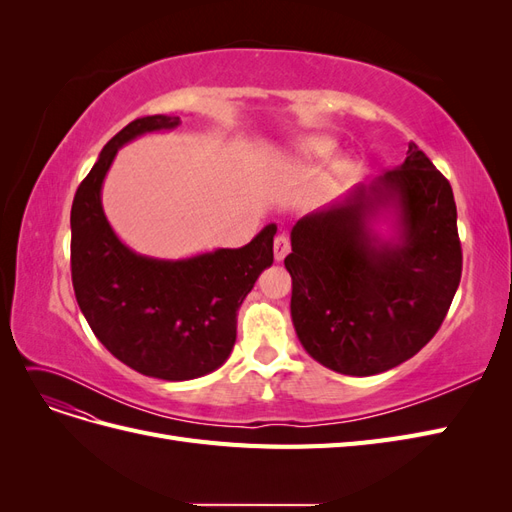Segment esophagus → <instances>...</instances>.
I'll return each mask as SVG.
<instances>
[{
  "label": "esophagus",
  "instance_id": "obj_1",
  "mask_svg": "<svg viewBox=\"0 0 512 512\" xmlns=\"http://www.w3.org/2000/svg\"><path fill=\"white\" fill-rule=\"evenodd\" d=\"M290 252V241L286 235H277L273 241V258L280 262L286 258V254Z\"/></svg>",
  "mask_w": 512,
  "mask_h": 512
}]
</instances>
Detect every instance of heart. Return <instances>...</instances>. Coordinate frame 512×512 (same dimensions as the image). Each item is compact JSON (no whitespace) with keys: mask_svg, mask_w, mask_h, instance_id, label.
<instances>
[{"mask_svg":"<svg viewBox=\"0 0 512 512\" xmlns=\"http://www.w3.org/2000/svg\"><path fill=\"white\" fill-rule=\"evenodd\" d=\"M335 138L327 136V134H307L301 136L299 141H294L290 145V149L286 151L284 156V166L288 168H309L314 164H320L322 160H327L331 153L335 151ZM331 175L337 177L344 173V162L335 160L331 164Z\"/></svg>","mask_w":512,"mask_h":512,"instance_id":"b5f03b06","label":"heart"}]
</instances>
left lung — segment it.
<instances>
[{
  "mask_svg": "<svg viewBox=\"0 0 512 512\" xmlns=\"http://www.w3.org/2000/svg\"><path fill=\"white\" fill-rule=\"evenodd\" d=\"M382 221L390 235L375 226ZM290 316L305 352L346 376L393 369L436 335L461 280L451 183L408 143L404 164L292 226Z\"/></svg>",
  "mask_w": 512,
  "mask_h": 512,
  "instance_id": "left-lung-1",
  "label": "left lung"
}]
</instances>
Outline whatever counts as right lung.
<instances>
[{"mask_svg":"<svg viewBox=\"0 0 512 512\" xmlns=\"http://www.w3.org/2000/svg\"><path fill=\"white\" fill-rule=\"evenodd\" d=\"M179 123L175 115H149L117 132L76 190L70 213L72 286L91 331L121 363L168 382L194 380L226 363L239 307L273 265L277 232L267 224L243 247L179 260L136 254L117 237L102 207V183L117 151Z\"/></svg>","mask_w":512,"mask_h":512,"instance_id":"obj_1","label":"right lung"}]
</instances>
